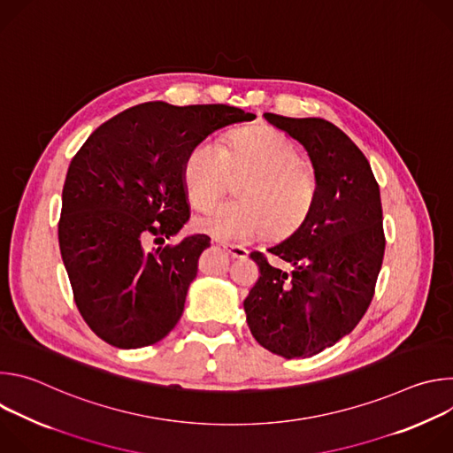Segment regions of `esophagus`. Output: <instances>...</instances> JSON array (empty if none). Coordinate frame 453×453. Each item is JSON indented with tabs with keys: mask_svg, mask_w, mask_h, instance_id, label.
<instances>
[{
	"mask_svg": "<svg viewBox=\"0 0 453 453\" xmlns=\"http://www.w3.org/2000/svg\"><path fill=\"white\" fill-rule=\"evenodd\" d=\"M231 257H245L247 256V249L245 247H242V245H229V243H222L220 245Z\"/></svg>",
	"mask_w": 453,
	"mask_h": 453,
	"instance_id": "obj_1",
	"label": "esophagus"
}]
</instances>
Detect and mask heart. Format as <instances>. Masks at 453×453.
I'll use <instances>...</instances> for the list:
<instances>
[{"instance_id":"1","label":"heart","mask_w":453,"mask_h":453,"mask_svg":"<svg viewBox=\"0 0 453 453\" xmlns=\"http://www.w3.org/2000/svg\"><path fill=\"white\" fill-rule=\"evenodd\" d=\"M184 188L196 206H211L236 186V201L199 215L196 227L217 240L247 242L292 234L311 211L315 177L296 143L267 127L229 134L224 147L203 142L184 161Z\"/></svg>"}]
</instances>
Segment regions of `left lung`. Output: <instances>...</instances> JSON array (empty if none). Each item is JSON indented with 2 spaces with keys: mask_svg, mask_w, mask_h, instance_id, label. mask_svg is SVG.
<instances>
[{
  "mask_svg": "<svg viewBox=\"0 0 453 453\" xmlns=\"http://www.w3.org/2000/svg\"><path fill=\"white\" fill-rule=\"evenodd\" d=\"M297 140L315 173L310 215L287 240L250 252L260 278L243 301L252 337L285 358H306L346 337L374 296L383 262L380 188L360 149L322 118L264 114Z\"/></svg>",
  "mask_w": 453,
  "mask_h": 453,
  "instance_id": "8db88e82",
  "label": "left lung"
}]
</instances>
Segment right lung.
Returning a JSON list of instances; mask_svg holds the SVG:
<instances>
[{
  "mask_svg": "<svg viewBox=\"0 0 453 453\" xmlns=\"http://www.w3.org/2000/svg\"><path fill=\"white\" fill-rule=\"evenodd\" d=\"M254 118L226 104L145 102L102 123L72 159L58 245L77 308L107 344L136 349L175 328L210 236L152 250L145 242H165L189 219V150L217 128Z\"/></svg>",
  "mask_w": 453,
  "mask_h": 453,
  "instance_id": "obj_1",
  "label": "right lung"
}]
</instances>
